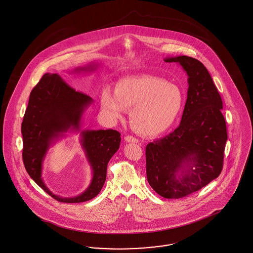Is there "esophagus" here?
Returning <instances> with one entry per match:
<instances>
[{"mask_svg":"<svg viewBox=\"0 0 253 253\" xmlns=\"http://www.w3.org/2000/svg\"><path fill=\"white\" fill-rule=\"evenodd\" d=\"M125 141L127 142V143H138L139 141H138V139L136 138L132 137V136H130V135H127V136H125Z\"/></svg>","mask_w":253,"mask_h":253,"instance_id":"obj_1","label":"esophagus"}]
</instances>
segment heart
<instances>
[{
    "label": "heart",
    "instance_id": "b5f03b06",
    "mask_svg": "<svg viewBox=\"0 0 253 253\" xmlns=\"http://www.w3.org/2000/svg\"><path fill=\"white\" fill-rule=\"evenodd\" d=\"M103 112L112 121L130 109V126L138 133L158 136L176 123L184 107V94L175 84L151 75L119 80L114 92L106 88L100 97Z\"/></svg>",
    "mask_w": 253,
    "mask_h": 253
}]
</instances>
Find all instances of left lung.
<instances>
[{"label": "left lung", "mask_w": 253, "mask_h": 253, "mask_svg": "<svg viewBox=\"0 0 253 253\" xmlns=\"http://www.w3.org/2000/svg\"><path fill=\"white\" fill-rule=\"evenodd\" d=\"M164 61L181 65L187 74V98L179 127L146 147V176L165 199H181L220 175L227 141L222 101L208 69L186 55Z\"/></svg>", "instance_id": "1"}]
</instances>
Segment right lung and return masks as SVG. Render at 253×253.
Segmentation results:
<instances>
[{
	"label": "right lung",
	"mask_w": 253,
	"mask_h": 253,
	"mask_svg": "<svg viewBox=\"0 0 253 253\" xmlns=\"http://www.w3.org/2000/svg\"><path fill=\"white\" fill-rule=\"evenodd\" d=\"M99 66L91 63L76 68L72 73L93 72ZM92 102L87 94L71 88L57 73H45L30 95L21 125L24 165L31 179L60 202L79 203L96 197L106 182L107 163L120 147L121 133L118 130L82 129L84 112ZM68 132H80V143L93 174L88 187L72 198L55 195L42 179L43 161L49 147Z\"/></svg>",
	"instance_id": "right-lung-1"
}]
</instances>
